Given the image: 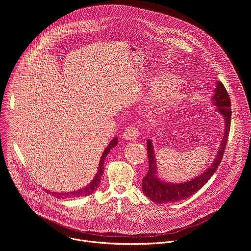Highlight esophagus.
I'll return each instance as SVG.
<instances>
[{"label":"esophagus","mask_w":251,"mask_h":251,"mask_svg":"<svg viewBox=\"0 0 251 251\" xmlns=\"http://www.w3.org/2000/svg\"><path fill=\"white\" fill-rule=\"evenodd\" d=\"M124 138L128 141H135L139 136V131L135 126H128L126 128L123 134Z\"/></svg>","instance_id":"obj_1"}]
</instances>
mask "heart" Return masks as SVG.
Instances as JSON below:
<instances>
[{
    "label": "heart",
    "mask_w": 251,
    "mask_h": 251,
    "mask_svg": "<svg viewBox=\"0 0 251 251\" xmlns=\"http://www.w3.org/2000/svg\"><path fill=\"white\" fill-rule=\"evenodd\" d=\"M155 90L149 101V110L151 114H161L174 107L182 98V86L169 72L157 71L151 80Z\"/></svg>",
    "instance_id": "obj_1"
}]
</instances>
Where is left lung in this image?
<instances>
[{"instance_id":"1","label":"left lung","mask_w":251,"mask_h":251,"mask_svg":"<svg viewBox=\"0 0 251 251\" xmlns=\"http://www.w3.org/2000/svg\"><path fill=\"white\" fill-rule=\"evenodd\" d=\"M212 103L224 118V134L218 151L215 155V160L204 173L197 176L196 178L180 183H172L160 180L156 174L157 168L155 163L156 161L153 151V146L151 139L147 140L149 170L142 180V191L152 202L157 204H164L174 203L186 199L187 197L191 196L196 191H198L202 186H204L205 183L208 182V180L211 179V177L217 170V167L219 166L220 161L223 157V153L228 140L232 113L230 97L224 85L220 81H217L216 83V88L215 90V95L212 99Z\"/></svg>"}]
</instances>
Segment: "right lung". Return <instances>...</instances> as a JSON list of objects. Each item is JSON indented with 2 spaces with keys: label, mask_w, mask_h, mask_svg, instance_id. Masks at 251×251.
Here are the masks:
<instances>
[{
  "label": "right lung",
  "mask_w": 251,
  "mask_h": 251,
  "mask_svg": "<svg viewBox=\"0 0 251 251\" xmlns=\"http://www.w3.org/2000/svg\"><path fill=\"white\" fill-rule=\"evenodd\" d=\"M117 144H118V137H115L113 140L110 141V143L108 144L106 149L104 150V151H103V153L100 157V164H99V169H98V172H97L95 178L84 188H81V189H78V190H75V191H71V192H54V191H50L48 189H45V191H47V193H49L50 195H53L54 197H56L58 199L72 198V197H82V196H87V195H90V194L94 193L99 188V186L100 184V179H101V176L103 174V169H104L103 163H104V160L107 156L108 152Z\"/></svg>",
  "instance_id": "obj_1"
}]
</instances>
